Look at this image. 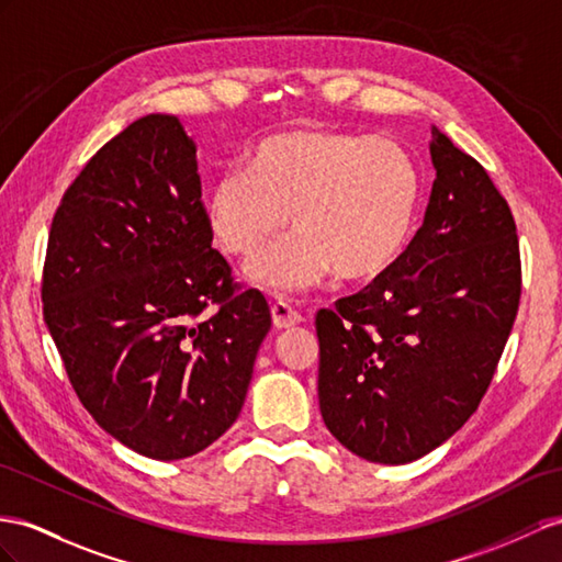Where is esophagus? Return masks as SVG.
Returning <instances> with one entry per match:
<instances>
[{
    "instance_id": "obj_1",
    "label": "esophagus",
    "mask_w": 562,
    "mask_h": 562,
    "mask_svg": "<svg viewBox=\"0 0 562 562\" xmlns=\"http://www.w3.org/2000/svg\"><path fill=\"white\" fill-rule=\"evenodd\" d=\"M270 313H272V325H276L278 329H286V327H294L299 325L301 321H304V315H301L290 301H278V304L270 306Z\"/></svg>"
}]
</instances>
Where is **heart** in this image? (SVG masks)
Segmentation results:
<instances>
[{"label":"heart","instance_id":"b5f03b06","mask_svg":"<svg viewBox=\"0 0 562 562\" xmlns=\"http://www.w3.org/2000/svg\"><path fill=\"white\" fill-rule=\"evenodd\" d=\"M249 168H227L206 192V221L227 254H258L249 278L270 292H299L333 278L370 282L404 256L423 204V170L394 139L294 127L261 139Z\"/></svg>","mask_w":562,"mask_h":562}]
</instances>
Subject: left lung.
Here are the masks:
<instances>
[{"instance_id":"left-lung-1","label":"left lung","mask_w":562,"mask_h":562,"mask_svg":"<svg viewBox=\"0 0 562 562\" xmlns=\"http://www.w3.org/2000/svg\"><path fill=\"white\" fill-rule=\"evenodd\" d=\"M429 154L437 178L404 256L315 315L323 420L370 463H411L468 423L520 306L508 201L439 127Z\"/></svg>"}]
</instances>
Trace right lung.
Returning a JSON list of instances; mask_svg holds the SVG:
<instances>
[{"label":"right lung","mask_w":562,"mask_h":562,"mask_svg":"<svg viewBox=\"0 0 562 562\" xmlns=\"http://www.w3.org/2000/svg\"><path fill=\"white\" fill-rule=\"evenodd\" d=\"M211 241L196 147L166 113L109 139L54 213L49 335L97 425L147 458L194 456L225 435L270 329L266 296L233 282Z\"/></svg>","instance_id":"obj_1"}]
</instances>
